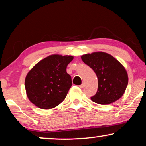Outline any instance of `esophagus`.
Listing matches in <instances>:
<instances>
[{"mask_svg": "<svg viewBox=\"0 0 146 146\" xmlns=\"http://www.w3.org/2000/svg\"><path fill=\"white\" fill-rule=\"evenodd\" d=\"M79 86L80 88H84V83H82L81 85H80Z\"/></svg>", "mask_w": 146, "mask_h": 146, "instance_id": "esophagus-1", "label": "esophagus"}]
</instances>
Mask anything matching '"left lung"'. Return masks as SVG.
<instances>
[{"label":"left lung","mask_w":146,"mask_h":146,"mask_svg":"<svg viewBox=\"0 0 146 146\" xmlns=\"http://www.w3.org/2000/svg\"><path fill=\"white\" fill-rule=\"evenodd\" d=\"M86 64L94 71L98 80V91L91 100L99 104H109L122 96L128 83L122 64L109 54L98 52L82 56Z\"/></svg>","instance_id":"1"}]
</instances>
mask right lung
<instances>
[{
	"label": "right lung",
	"mask_w": 146,
	"mask_h": 146,
	"mask_svg": "<svg viewBox=\"0 0 146 146\" xmlns=\"http://www.w3.org/2000/svg\"><path fill=\"white\" fill-rule=\"evenodd\" d=\"M72 56H49L27 74L25 88L29 100L37 107L48 110L59 105L72 85L66 67Z\"/></svg>",
	"instance_id": "obj_1"
}]
</instances>
